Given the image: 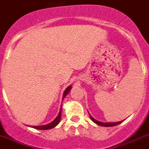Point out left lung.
Wrapping results in <instances>:
<instances>
[{
    "label": "left lung",
    "mask_w": 149,
    "mask_h": 149,
    "mask_svg": "<svg viewBox=\"0 0 149 149\" xmlns=\"http://www.w3.org/2000/svg\"><path fill=\"white\" fill-rule=\"evenodd\" d=\"M89 115H90L91 120H93L94 123H95L96 124L100 125V126H107V127H108V126H116V125L120 124V123L122 122V121H120V122H116V123H102V122L98 121V120H96L95 119H94L90 115V114H89Z\"/></svg>",
    "instance_id": "left-lung-1"
}]
</instances>
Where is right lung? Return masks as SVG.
<instances>
[{
  "label": "right lung",
  "mask_w": 149,
  "mask_h": 149,
  "mask_svg": "<svg viewBox=\"0 0 149 149\" xmlns=\"http://www.w3.org/2000/svg\"><path fill=\"white\" fill-rule=\"evenodd\" d=\"M70 89H71V86H70V87H68V88L66 89V90H65V92H64V94H63V98H65V96H66L67 95H68V93L70 92ZM61 110L60 112H59V114L58 115V116L56 118L55 120H54L53 122H51V123H49V124L48 125H44V126H31V127L34 128V129H40V130H47V129H52V128L55 127L56 125H58V123H59V121H60V119H61Z\"/></svg>",
  "instance_id": "right-lung-1"
}]
</instances>
